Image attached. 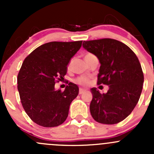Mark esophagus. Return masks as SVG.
Segmentation results:
<instances>
[{
	"label": "esophagus",
	"mask_w": 154,
	"mask_h": 154,
	"mask_svg": "<svg viewBox=\"0 0 154 154\" xmlns=\"http://www.w3.org/2000/svg\"><path fill=\"white\" fill-rule=\"evenodd\" d=\"M85 91H86V89H83V88H80V89H79V94H83V93H84Z\"/></svg>",
	"instance_id": "34e87169"
}]
</instances>
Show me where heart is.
I'll use <instances>...</instances> for the list:
<instances>
[{"mask_svg": "<svg viewBox=\"0 0 154 154\" xmlns=\"http://www.w3.org/2000/svg\"><path fill=\"white\" fill-rule=\"evenodd\" d=\"M91 55H92V54H86V56H85V58H86L87 57H88V56H91ZM70 67H71V62H70V63H68V64L67 66V68L68 70L70 69ZM75 82L77 83H78V84L81 85V86H86V85H88V83H89V79L86 77H79L76 79Z\"/></svg>", "mask_w": 154, "mask_h": 154, "instance_id": "1", "label": "heart"}]
</instances>
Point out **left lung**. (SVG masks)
I'll list each match as a JSON object with an SVG mask.
<instances>
[{
    "label": "left lung",
    "instance_id": "8db88e82",
    "mask_svg": "<svg viewBox=\"0 0 154 154\" xmlns=\"http://www.w3.org/2000/svg\"><path fill=\"white\" fill-rule=\"evenodd\" d=\"M83 47L100 62L97 84L109 86L105 94L91 88V116L99 123H119L132 112L142 91L144 74L138 57L128 46L112 38L84 41Z\"/></svg>",
    "mask_w": 154,
    "mask_h": 154
}]
</instances>
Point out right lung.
Instances as JSON below:
<instances>
[{"instance_id":"obj_1","label":"right lung","mask_w":154,"mask_h":154,"mask_svg":"<svg viewBox=\"0 0 154 154\" xmlns=\"http://www.w3.org/2000/svg\"><path fill=\"white\" fill-rule=\"evenodd\" d=\"M81 45L82 41L45 43L23 62L18 75V90L23 108L37 125L57 127L67 119L79 88L69 83L62 91L55 89V83L64 79L68 63Z\"/></svg>"}]
</instances>
